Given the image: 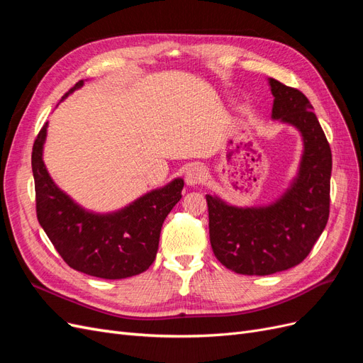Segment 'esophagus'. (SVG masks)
Returning a JSON list of instances; mask_svg holds the SVG:
<instances>
[{"label":"esophagus","instance_id":"34e87169","mask_svg":"<svg viewBox=\"0 0 363 363\" xmlns=\"http://www.w3.org/2000/svg\"><path fill=\"white\" fill-rule=\"evenodd\" d=\"M206 180V169L201 164H194L188 171H186V183L189 186L200 184Z\"/></svg>","mask_w":363,"mask_h":363}]
</instances>
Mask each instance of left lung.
Instances as JSON below:
<instances>
[{
    "label": "left lung",
    "mask_w": 363,
    "mask_h": 363,
    "mask_svg": "<svg viewBox=\"0 0 363 363\" xmlns=\"http://www.w3.org/2000/svg\"><path fill=\"white\" fill-rule=\"evenodd\" d=\"M272 118L301 131L304 155L298 177L268 207L239 208L206 195L208 235L215 257L245 276H269L301 263L330 213L332 150L307 96L269 79Z\"/></svg>",
    "instance_id": "8db88e82"
}]
</instances>
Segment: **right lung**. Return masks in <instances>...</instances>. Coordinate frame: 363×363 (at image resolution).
Here are the masks:
<instances>
[{"mask_svg":"<svg viewBox=\"0 0 363 363\" xmlns=\"http://www.w3.org/2000/svg\"><path fill=\"white\" fill-rule=\"evenodd\" d=\"M83 84L80 80L65 94ZM63 96V98H65ZM43 124L33 144L36 215L51 244L72 269L107 280L144 272L156 259L164 218L182 199L184 182L174 180L112 215H94L77 206L48 175L42 160Z\"/></svg>","mask_w":363,"mask_h":363,"instance_id":"add662e5","label":"right lung"}]
</instances>
